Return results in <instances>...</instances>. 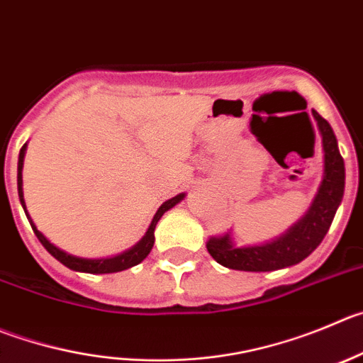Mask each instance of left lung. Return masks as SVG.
<instances>
[{
  "label": "left lung",
  "mask_w": 363,
  "mask_h": 363,
  "mask_svg": "<svg viewBox=\"0 0 363 363\" xmlns=\"http://www.w3.org/2000/svg\"><path fill=\"white\" fill-rule=\"evenodd\" d=\"M311 114L323 135L324 175L306 215L283 236L263 245L236 247L229 233L211 236L206 247L216 263L233 270L270 272L297 265L320 245L344 197L345 168L333 128L317 111L311 109Z\"/></svg>",
  "instance_id": "1"
}]
</instances>
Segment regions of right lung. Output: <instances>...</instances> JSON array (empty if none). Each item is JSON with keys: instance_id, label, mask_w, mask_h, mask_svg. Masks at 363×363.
Masks as SVG:
<instances>
[{"instance_id": "add662e5", "label": "right lung", "mask_w": 363, "mask_h": 363, "mask_svg": "<svg viewBox=\"0 0 363 363\" xmlns=\"http://www.w3.org/2000/svg\"><path fill=\"white\" fill-rule=\"evenodd\" d=\"M25 152H26V145H23L21 152H19V161H18V193H19V201H21L23 209H25V213H26V218H28L33 233H35V236L39 238V242L43 243L44 249L48 250L53 258L59 259L62 265H66L67 269H71V270H77V272L113 274V272H121V270H127V269H130V267H134V265H138V263L143 262L148 254H150L152 247H154V240H155L154 231H155V225H157L159 218H161V216L164 215L168 209H172L175 204H179V202L184 199V193H181V195H177V197L170 199V201H166L164 204H161V208L157 209V213H155L154 218H152V223L148 225V231L145 233L143 238L135 243L132 249L125 250V252L118 254V256H113V258H101V259L77 258V256H73V254L64 252V250H60L59 247H55L53 243H50V240L46 238L43 233L37 231L35 223L32 222L28 211H26L25 199H23V161H25Z\"/></svg>"}]
</instances>
